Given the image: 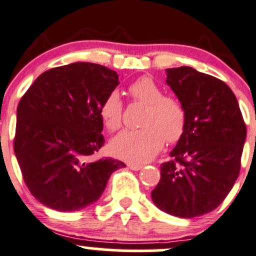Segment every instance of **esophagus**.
<instances>
[{"label":"esophagus","mask_w":256,"mask_h":256,"mask_svg":"<svg viewBox=\"0 0 256 256\" xmlns=\"http://www.w3.org/2000/svg\"><path fill=\"white\" fill-rule=\"evenodd\" d=\"M128 168H130V170H132V171H138V170H141V168H142V166H141V164H128Z\"/></svg>","instance_id":"34e87169"}]
</instances>
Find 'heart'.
Here are the masks:
<instances>
[{
  "mask_svg": "<svg viewBox=\"0 0 256 256\" xmlns=\"http://www.w3.org/2000/svg\"><path fill=\"white\" fill-rule=\"evenodd\" d=\"M128 92L135 100L147 105L141 128H128L116 135L110 148L116 157L132 164H144L154 158L164 146L176 142L187 126V110L180 99L164 95L162 88L150 76L134 82ZM124 105L116 90L106 95L100 105V118L105 128L116 131L122 124Z\"/></svg>",
  "mask_w": 256,
  "mask_h": 256,
  "instance_id": "heart-1",
  "label": "heart"
}]
</instances>
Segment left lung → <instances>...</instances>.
I'll return each instance as SVG.
<instances>
[{
  "label": "left lung",
  "mask_w": 256,
  "mask_h": 256,
  "mask_svg": "<svg viewBox=\"0 0 256 256\" xmlns=\"http://www.w3.org/2000/svg\"><path fill=\"white\" fill-rule=\"evenodd\" d=\"M166 82L187 110V126L151 192L161 210L193 218L214 210L233 188L246 138L238 100L222 80L190 66L167 69Z\"/></svg>",
  "instance_id": "1"
}]
</instances>
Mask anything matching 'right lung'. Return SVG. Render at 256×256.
<instances>
[{"mask_svg":"<svg viewBox=\"0 0 256 256\" xmlns=\"http://www.w3.org/2000/svg\"><path fill=\"white\" fill-rule=\"evenodd\" d=\"M118 85L116 72L78 62L40 74L17 108L14 148L33 197L59 212L92 204L125 164L94 160L105 142L100 105Z\"/></svg>","mask_w":256,"mask_h":256,"instance_id":"right-lung-1","label":"right lung"}]
</instances>
